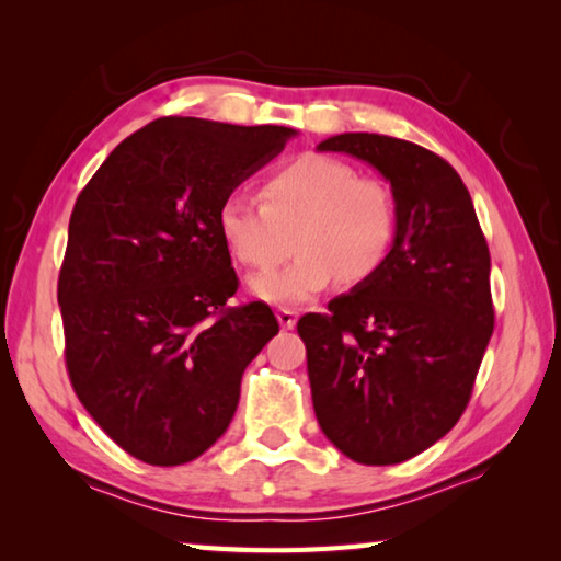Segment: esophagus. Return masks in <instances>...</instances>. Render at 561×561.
Listing matches in <instances>:
<instances>
[{
  "instance_id": "1",
  "label": "esophagus",
  "mask_w": 561,
  "mask_h": 561,
  "mask_svg": "<svg viewBox=\"0 0 561 561\" xmlns=\"http://www.w3.org/2000/svg\"><path fill=\"white\" fill-rule=\"evenodd\" d=\"M277 319H279V324H282V329H294V324H297V319H299V314L294 309H287V307H279L277 309Z\"/></svg>"
}]
</instances>
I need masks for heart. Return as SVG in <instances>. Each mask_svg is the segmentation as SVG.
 Instances as JSON below:
<instances>
[{
  "label": "heart",
  "instance_id": "b5f03b06",
  "mask_svg": "<svg viewBox=\"0 0 561 561\" xmlns=\"http://www.w3.org/2000/svg\"><path fill=\"white\" fill-rule=\"evenodd\" d=\"M262 197L264 203L242 193L227 195L217 207V230L234 260L250 270H272L287 260L297 232L299 257L250 282V291L264 301H309L341 274L364 282L393 247L398 215L391 187L358 175L341 158H289L264 178Z\"/></svg>",
  "mask_w": 561,
  "mask_h": 561
}]
</instances>
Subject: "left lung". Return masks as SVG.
Segmentation results:
<instances>
[{"mask_svg":"<svg viewBox=\"0 0 561 561\" xmlns=\"http://www.w3.org/2000/svg\"><path fill=\"white\" fill-rule=\"evenodd\" d=\"M319 150L374 165L396 201L386 262L329 314L297 331L317 421L360 465H396L448 433L472 396L495 329L490 250L468 187L428 148L378 133H341Z\"/></svg>","mask_w":561,"mask_h":561,"instance_id":"8db88e82","label":"left lung"}]
</instances>
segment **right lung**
<instances>
[{
    "instance_id": "add662e5",
    "label": "right lung",
    "mask_w": 561,
    "mask_h": 561,
    "mask_svg": "<svg viewBox=\"0 0 561 561\" xmlns=\"http://www.w3.org/2000/svg\"><path fill=\"white\" fill-rule=\"evenodd\" d=\"M284 126L168 116L128 136L76 197L59 272L66 371L103 433L183 465L227 431L244 368L279 324L240 287L217 207L287 140Z\"/></svg>"
}]
</instances>
